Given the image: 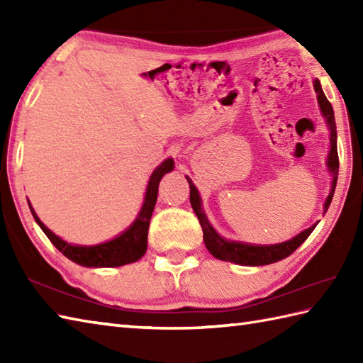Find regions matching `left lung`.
Wrapping results in <instances>:
<instances>
[{
    "mask_svg": "<svg viewBox=\"0 0 363 363\" xmlns=\"http://www.w3.org/2000/svg\"><path fill=\"white\" fill-rule=\"evenodd\" d=\"M313 89H315V94H317L321 115L323 118H325L326 126L329 129V154H328L326 165L330 176H333V182H330V191L326 198L325 206H323V209H325V213H326L328 207L330 206V201H333L335 186H337V176H338L337 128H335V117H334L333 106H330V103L328 101V98L325 95V91H323L318 79L313 81ZM186 177L190 186V204L194 207V211L199 220V225L203 228V235H204L203 238H204L206 248L209 250V252L213 257H217L220 260L233 262V264L245 265V267H260V265L274 264L277 260L289 257L290 254L298 248V246L303 245V242L312 234V230L315 229V226H317V223H315V225L304 229L303 233H299L298 235L290 238V240L276 243V245H251V243H243V242L226 240V238H223L217 230L213 229L209 220H207L206 213L203 211L201 196L198 194V189L194 186V182H191L189 176Z\"/></svg>",
    "mask_w": 363,
    "mask_h": 363,
    "instance_id": "8db88e82",
    "label": "left lung"
}]
</instances>
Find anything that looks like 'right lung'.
Returning a JSON list of instances; mask_svg holds the SVG:
<instances>
[{
    "mask_svg": "<svg viewBox=\"0 0 363 363\" xmlns=\"http://www.w3.org/2000/svg\"><path fill=\"white\" fill-rule=\"evenodd\" d=\"M174 160L169 157L165 159L162 164L154 169L150 176L148 187L145 191V199L142 204V209L138 212L137 218L134 220L126 230H123L120 235L109 242L91 245V246H82V245H72L62 240L59 235H56L46 228L40 218L37 217L33 206L28 201L29 209L33 212V217L35 223L45 233V235L50 238L51 243L64 254L65 257L73 260L74 264L89 267V268H101V267H121L126 264H133L138 259H142L146 252V246H148V228L150 220L154 211V206L157 201V191H159V182L167 173L173 172Z\"/></svg>",
    "mask_w": 363,
    "mask_h": 363,
    "instance_id": "1",
    "label": "right lung"
}]
</instances>
